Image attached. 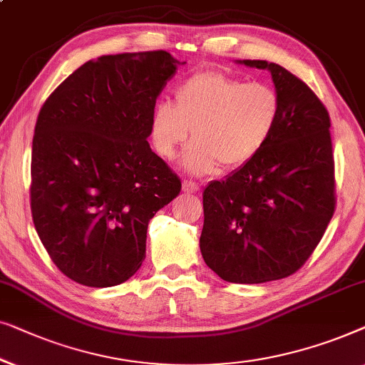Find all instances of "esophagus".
Masks as SVG:
<instances>
[{"instance_id":"34e87169","label":"esophagus","mask_w":365,"mask_h":365,"mask_svg":"<svg viewBox=\"0 0 365 365\" xmlns=\"http://www.w3.org/2000/svg\"><path fill=\"white\" fill-rule=\"evenodd\" d=\"M182 188H183V192H187V193H197L200 190L198 183H195L192 180H183Z\"/></svg>"}]
</instances>
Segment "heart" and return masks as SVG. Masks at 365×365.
I'll use <instances>...</instances> for the list:
<instances>
[{
	"label": "heart",
	"mask_w": 365,
	"mask_h": 365,
	"mask_svg": "<svg viewBox=\"0 0 365 365\" xmlns=\"http://www.w3.org/2000/svg\"><path fill=\"white\" fill-rule=\"evenodd\" d=\"M281 99L263 82H245L220 71H202L173 92V104L158 101L150 114V138L158 155L172 158L187 140L183 155L193 175L238 168L258 155L278 125Z\"/></svg>",
	"instance_id": "b5f03b06"
}]
</instances>
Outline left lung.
<instances>
[{
    "mask_svg": "<svg viewBox=\"0 0 365 365\" xmlns=\"http://www.w3.org/2000/svg\"><path fill=\"white\" fill-rule=\"evenodd\" d=\"M281 99L278 125L253 160L203 192L200 250L228 283L259 284L294 274L319 245L336 210L331 119L314 92L268 61Z\"/></svg>",
    "mask_w": 365,
    "mask_h": 365,
    "instance_id": "left-lung-1",
    "label": "left lung"
}]
</instances>
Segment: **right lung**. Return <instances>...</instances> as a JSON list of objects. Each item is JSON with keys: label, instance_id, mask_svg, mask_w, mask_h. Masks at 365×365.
Instances as JSON below:
<instances>
[{"label": "right lung", "instance_id": "obj_1", "mask_svg": "<svg viewBox=\"0 0 365 365\" xmlns=\"http://www.w3.org/2000/svg\"><path fill=\"white\" fill-rule=\"evenodd\" d=\"M180 64L167 51L101 56L41 107L31 213L53 263L76 283L109 287L135 274L148 222L180 193L147 142L157 97Z\"/></svg>", "mask_w": 365, "mask_h": 365}]
</instances>
